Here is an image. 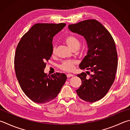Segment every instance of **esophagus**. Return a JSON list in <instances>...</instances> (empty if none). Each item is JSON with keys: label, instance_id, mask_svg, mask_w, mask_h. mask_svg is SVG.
<instances>
[{"label": "esophagus", "instance_id": "obj_1", "mask_svg": "<svg viewBox=\"0 0 130 130\" xmlns=\"http://www.w3.org/2000/svg\"><path fill=\"white\" fill-rule=\"evenodd\" d=\"M73 74H71V73H69V74H67V77H72V76H73Z\"/></svg>", "mask_w": 130, "mask_h": 130}]
</instances>
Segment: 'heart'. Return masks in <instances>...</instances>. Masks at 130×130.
Listing matches in <instances>:
<instances>
[{"instance_id": "b5f03b06", "label": "heart", "mask_w": 130, "mask_h": 130, "mask_svg": "<svg viewBox=\"0 0 130 130\" xmlns=\"http://www.w3.org/2000/svg\"><path fill=\"white\" fill-rule=\"evenodd\" d=\"M65 41L67 45L71 50H73L75 48H78L80 47V42L79 40H78L76 37L70 35L67 36L65 38ZM56 47L54 46L52 50V54L54 55L55 54ZM76 64V62L75 60H67L63 62L62 64L59 66L60 69H61L64 71L70 72L72 71L75 68V66Z\"/></svg>"}]
</instances>
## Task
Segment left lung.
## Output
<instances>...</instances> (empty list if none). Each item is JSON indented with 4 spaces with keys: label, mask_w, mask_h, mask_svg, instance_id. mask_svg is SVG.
Segmentation results:
<instances>
[{
    "label": "left lung",
    "mask_w": 130,
    "mask_h": 130,
    "mask_svg": "<svg viewBox=\"0 0 130 130\" xmlns=\"http://www.w3.org/2000/svg\"><path fill=\"white\" fill-rule=\"evenodd\" d=\"M68 29L84 37L87 42V55L80 63V68L93 73L89 77L85 72L77 75L82 81L77 94L87 102L99 101L108 92L116 77L118 58L114 41L109 31L95 20L71 24Z\"/></svg>",
    "instance_id": "8db88e82"
}]
</instances>
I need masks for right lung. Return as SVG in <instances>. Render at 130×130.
<instances>
[{
  "label": "right lung",
  "mask_w": 130,
  "mask_h": 130,
  "mask_svg": "<svg viewBox=\"0 0 130 130\" xmlns=\"http://www.w3.org/2000/svg\"><path fill=\"white\" fill-rule=\"evenodd\" d=\"M65 23L36 24L22 37L14 55V70L21 89L31 101L45 104L57 96L66 82L64 73L47 75L46 62L52 55L53 37Z\"/></svg>",
  "instance_id": "add662e5"
}]
</instances>
